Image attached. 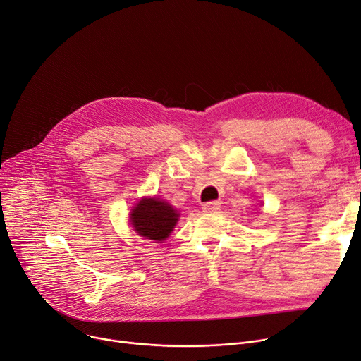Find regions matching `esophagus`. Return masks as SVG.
<instances>
[{
  "label": "esophagus",
  "instance_id": "34e87169",
  "mask_svg": "<svg viewBox=\"0 0 361 361\" xmlns=\"http://www.w3.org/2000/svg\"><path fill=\"white\" fill-rule=\"evenodd\" d=\"M219 207H221V204L218 201H211V202L204 204L202 209H204V212H216L219 209Z\"/></svg>",
  "mask_w": 361,
  "mask_h": 361
}]
</instances>
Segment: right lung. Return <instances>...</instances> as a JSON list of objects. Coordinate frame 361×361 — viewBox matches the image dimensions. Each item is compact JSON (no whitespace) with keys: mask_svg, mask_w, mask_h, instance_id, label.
I'll return each mask as SVG.
<instances>
[{"mask_svg":"<svg viewBox=\"0 0 361 361\" xmlns=\"http://www.w3.org/2000/svg\"><path fill=\"white\" fill-rule=\"evenodd\" d=\"M179 214L168 204L157 198H145L131 212V226L149 240L163 241L175 228Z\"/></svg>","mask_w":361,"mask_h":361,"instance_id":"obj_1","label":"right lung"}]
</instances>
